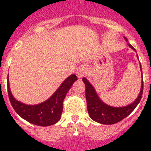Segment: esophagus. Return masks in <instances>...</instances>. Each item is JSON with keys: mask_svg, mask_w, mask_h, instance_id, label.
Returning <instances> with one entry per match:
<instances>
[{"mask_svg": "<svg viewBox=\"0 0 151 151\" xmlns=\"http://www.w3.org/2000/svg\"><path fill=\"white\" fill-rule=\"evenodd\" d=\"M86 66L85 65H81L80 66H78V68L77 69V72H76V74L78 77L79 78H82V77H84L86 73Z\"/></svg>", "mask_w": 151, "mask_h": 151, "instance_id": "obj_1", "label": "esophagus"}]
</instances>
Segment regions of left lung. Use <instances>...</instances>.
<instances>
[{
    "instance_id": "8db88e82",
    "label": "left lung",
    "mask_w": 151,
    "mask_h": 151,
    "mask_svg": "<svg viewBox=\"0 0 151 151\" xmlns=\"http://www.w3.org/2000/svg\"><path fill=\"white\" fill-rule=\"evenodd\" d=\"M125 40L127 41L126 38ZM129 46L135 50L131 44H129ZM140 67L142 69V66ZM82 81L86 86V98L89 116L92 120L104 124H113L121 121L136 108L142 96L143 80L142 81V87L139 95L133 104L122 108H113L105 104L99 99L94 87L85 78H82Z\"/></svg>"
}]
</instances>
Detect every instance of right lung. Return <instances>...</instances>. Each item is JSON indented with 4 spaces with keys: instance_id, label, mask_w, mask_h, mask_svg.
Returning <instances> with one entry per match:
<instances>
[{
    "instance_id": "add662e5",
    "label": "right lung",
    "mask_w": 151,
    "mask_h": 151,
    "mask_svg": "<svg viewBox=\"0 0 151 151\" xmlns=\"http://www.w3.org/2000/svg\"><path fill=\"white\" fill-rule=\"evenodd\" d=\"M78 80L75 74H72L66 78L57 89L53 95L47 101L38 105H26L16 100L10 92L7 82V90L9 101L15 111L24 120L39 126H49L56 124L60 119L63 111V101L65 98L73 82Z\"/></svg>"
}]
</instances>
